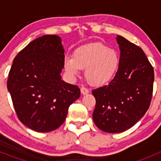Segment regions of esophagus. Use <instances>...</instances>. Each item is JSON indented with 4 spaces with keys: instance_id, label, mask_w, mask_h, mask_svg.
I'll return each mask as SVG.
<instances>
[{
    "instance_id": "esophagus-1",
    "label": "esophagus",
    "mask_w": 161,
    "mask_h": 161,
    "mask_svg": "<svg viewBox=\"0 0 161 161\" xmlns=\"http://www.w3.org/2000/svg\"><path fill=\"white\" fill-rule=\"evenodd\" d=\"M80 92H81L82 94L85 95V94H88V93H89V90L87 89V88L81 87V88H80Z\"/></svg>"
}]
</instances>
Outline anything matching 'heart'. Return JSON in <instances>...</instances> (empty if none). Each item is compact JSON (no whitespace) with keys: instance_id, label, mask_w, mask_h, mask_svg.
<instances>
[{"instance_id":"b5f03b06","label":"heart","mask_w":161,"mask_h":161,"mask_svg":"<svg viewBox=\"0 0 161 161\" xmlns=\"http://www.w3.org/2000/svg\"><path fill=\"white\" fill-rule=\"evenodd\" d=\"M65 72L75 78L80 70L85 69V76L88 83L101 86L110 81L117 74L120 66V56L116 50L109 48L100 42L85 44L76 48L72 56L64 61Z\"/></svg>"}]
</instances>
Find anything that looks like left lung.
<instances>
[{
	"instance_id": "obj_1",
	"label": "left lung",
	"mask_w": 161,
	"mask_h": 161,
	"mask_svg": "<svg viewBox=\"0 0 161 161\" xmlns=\"http://www.w3.org/2000/svg\"><path fill=\"white\" fill-rule=\"evenodd\" d=\"M120 66L109 85L92 90L93 122L107 133L128 130L147 112L153 97L154 70L143 50L117 35Z\"/></svg>"
}]
</instances>
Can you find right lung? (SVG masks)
Here are the masks:
<instances>
[{"label": "right lung", "instance_id": "add662e5", "mask_svg": "<svg viewBox=\"0 0 161 161\" xmlns=\"http://www.w3.org/2000/svg\"><path fill=\"white\" fill-rule=\"evenodd\" d=\"M64 50L57 35L30 42L14 58L7 88L18 118L37 132L63 124L68 107L80 96L78 86L61 80Z\"/></svg>", "mask_w": 161, "mask_h": 161}]
</instances>
